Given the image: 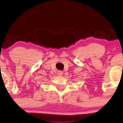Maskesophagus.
Returning <instances> with one entry per match:
<instances>
[{
	"label": "esophagus",
	"instance_id": "1",
	"mask_svg": "<svg viewBox=\"0 0 123 123\" xmlns=\"http://www.w3.org/2000/svg\"><path fill=\"white\" fill-rule=\"evenodd\" d=\"M58 76H62L63 74V72L62 71V70H59V71L58 72Z\"/></svg>",
	"mask_w": 123,
	"mask_h": 123
}]
</instances>
